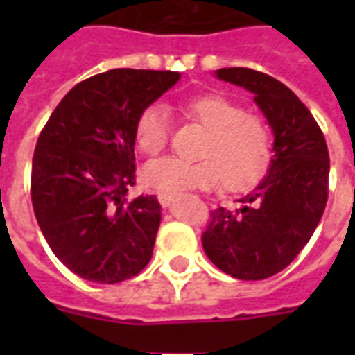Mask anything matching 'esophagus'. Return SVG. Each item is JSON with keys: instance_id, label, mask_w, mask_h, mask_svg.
Returning <instances> with one entry per match:
<instances>
[{"instance_id": "34e87169", "label": "esophagus", "mask_w": 355, "mask_h": 355, "mask_svg": "<svg viewBox=\"0 0 355 355\" xmlns=\"http://www.w3.org/2000/svg\"><path fill=\"white\" fill-rule=\"evenodd\" d=\"M158 199H160V205L164 206V208H167V206H171V202H173V200L169 199V197H166V195H160Z\"/></svg>"}]
</instances>
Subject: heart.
Segmentation results:
<instances>
[{"mask_svg": "<svg viewBox=\"0 0 355 355\" xmlns=\"http://www.w3.org/2000/svg\"><path fill=\"white\" fill-rule=\"evenodd\" d=\"M184 116L206 130L199 162L162 158L144 169L145 186L158 195L180 197L191 189L221 182L227 191H247L267 175L272 162L269 125L221 94H205L182 103ZM134 138L145 156L160 155L169 139V116L150 105L136 119Z\"/></svg>", "mask_w": 355, "mask_h": 355, "instance_id": "heart-1", "label": "heart"}]
</instances>
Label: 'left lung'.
I'll list each match as a JSON object with an SVG mask.
<instances>
[{
	"label": "left lung",
	"instance_id": "1",
	"mask_svg": "<svg viewBox=\"0 0 355 355\" xmlns=\"http://www.w3.org/2000/svg\"><path fill=\"white\" fill-rule=\"evenodd\" d=\"M217 79L254 96L272 128V162L234 211L216 208L202 248L216 267L239 280H263L297 258L328 200V147L306 105L280 80L248 68H221Z\"/></svg>",
	"mask_w": 355,
	"mask_h": 355
}]
</instances>
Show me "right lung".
<instances>
[{"instance_id": "add662e5", "label": "right lung", "mask_w": 355, "mask_h": 355, "mask_svg": "<svg viewBox=\"0 0 355 355\" xmlns=\"http://www.w3.org/2000/svg\"><path fill=\"white\" fill-rule=\"evenodd\" d=\"M177 71L110 69L64 96L38 136L31 199L53 254L80 278L118 284L149 263L160 227L155 195L134 186V127L177 85Z\"/></svg>"}]
</instances>
